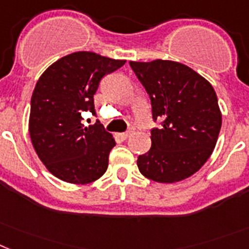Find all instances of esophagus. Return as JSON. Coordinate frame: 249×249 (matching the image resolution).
<instances>
[{"mask_svg":"<svg viewBox=\"0 0 249 249\" xmlns=\"http://www.w3.org/2000/svg\"><path fill=\"white\" fill-rule=\"evenodd\" d=\"M133 134H134V128H130L129 130H126L125 133L121 134V138H123V139H128V138L131 137Z\"/></svg>","mask_w":249,"mask_h":249,"instance_id":"obj_1","label":"esophagus"}]
</instances>
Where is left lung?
I'll return each mask as SVG.
<instances>
[{"instance_id":"obj_1","label":"left lung","mask_w":249,"mask_h":249,"mask_svg":"<svg viewBox=\"0 0 249 249\" xmlns=\"http://www.w3.org/2000/svg\"><path fill=\"white\" fill-rule=\"evenodd\" d=\"M147 91L152 118V147L138 157L143 176L156 182L172 183L201 168L218 141L221 112L213 86L190 67L172 60L130 62Z\"/></svg>"}]
</instances>
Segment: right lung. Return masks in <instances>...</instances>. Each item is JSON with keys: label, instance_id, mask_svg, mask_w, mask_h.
<instances>
[{"label": "right lung", "instance_id": "obj_1", "mask_svg": "<svg viewBox=\"0 0 249 249\" xmlns=\"http://www.w3.org/2000/svg\"><path fill=\"white\" fill-rule=\"evenodd\" d=\"M125 64L92 52L60 58L43 73L31 96V143L52 175L70 183H89L104 175L112 135L99 120L85 126L83 112L96 115L93 96L101 79Z\"/></svg>", "mask_w": 249, "mask_h": 249}]
</instances>
